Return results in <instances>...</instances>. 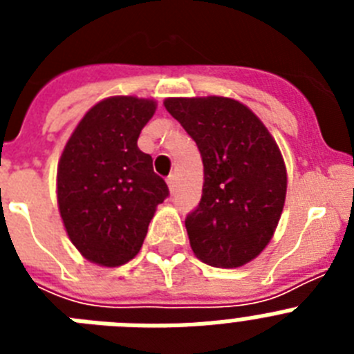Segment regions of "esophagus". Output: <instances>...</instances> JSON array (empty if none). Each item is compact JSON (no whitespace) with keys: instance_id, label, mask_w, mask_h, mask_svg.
I'll list each match as a JSON object with an SVG mask.
<instances>
[{"instance_id":"1","label":"esophagus","mask_w":354,"mask_h":354,"mask_svg":"<svg viewBox=\"0 0 354 354\" xmlns=\"http://www.w3.org/2000/svg\"><path fill=\"white\" fill-rule=\"evenodd\" d=\"M167 183H168V187H170V192L174 193L175 192V184H177V177H175V175H170V177L167 179Z\"/></svg>"}]
</instances>
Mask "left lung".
<instances>
[{
	"instance_id": "8db88e82",
	"label": "left lung",
	"mask_w": 354,
	"mask_h": 354,
	"mask_svg": "<svg viewBox=\"0 0 354 354\" xmlns=\"http://www.w3.org/2000/svg\"><path fill=\"white\" fill-rule=\"evenodd\" d=\"M204 162L200 204L187 212L189 245L202 262L239 268L273 237L287 192L282 154L264 124L227 97L167 99Z\"/></svg>"
}]
</instances>
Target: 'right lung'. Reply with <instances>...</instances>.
I'll return each instance as SVG.
<instances>
[{
    "mask_svg": "<svg viewBox=\"0 0 354 354\" xmlns=\"http://www.w3.org/2000/svg\"><path fill=\"white\" fill-rule=\"evenodd\" d=\"M156 102L109 97L93 106L72 133L58 162V207L83 257L126 264L140 252L156 207L170 195L154 174L138 136Z\"/></svg>",
    "mask_w": 354,
    "mask_h": 354,
    "instance_id": "add662e5",
    "label": "right lung"
}]
</instances>
